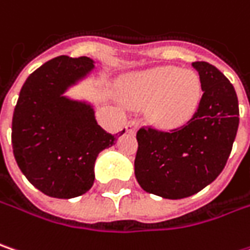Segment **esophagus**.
I'll return each mask as SVG.
<instances>
[{
    "instance_id": "34e87169",
    "label": "esophagus",
    "mask_w": 250,
    "mask_h": 250,
    "mask_svg": "<svg viewBox=\"0 0 250 250\" xmlns=\"http://www.w3.org/2000/svg\"><path fill=\"white\" fill-rule=\"evenodd\" d=\"M137 128H139V125H137V122H128L127 125H125V131L127 133H136L137 131Z\"/></svg>"
}]
</instances>
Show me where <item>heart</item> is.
Wrapping results in <instances>:
<instances>
[{"label": "heart", "mask_w": 250, "mask_h": 250, "mask_svg": "<svg viewBox=\"0 0 250 250\" xmlns=\"http://www.w3.org/2000/svg\"><path fill=\"white\" fill-rule=\"evenodd\" d=\"M122 96L133 109L150 107V119L161 128H177L188 123L198 110L202 84L192 70L160 66L127 76Z\"/></svg>", "instance_id": "heart-1"}]
</instances>
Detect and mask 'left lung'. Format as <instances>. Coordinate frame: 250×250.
Wrapping results in <instances>:
<instances>
[{
  "instance_id": "8db88e82",
  "label": "left lung",
  "mask_w": 250,
  "mask_h": 250,
  "mask_svg": "<svg viewBox=\"0 0 250 250\" xmlns=\"http://www.w3.org/2000/svg\"><path fill=\"white\" fill-rule=\"evenodd\" d=\"M204 95L194 117L169 133L137 131L134 174L140 187L167 199L191 197L216 180L232 151L239 125L238 96L222 72L194 62Z\"/></svg>"
}]
</instances>
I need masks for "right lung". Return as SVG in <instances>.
<instances>
[{
    "label": "right lung",
    "mask_w": 250,
    "mask_h": 250,
    "mask_svg": "<svg viewBox=\"0 0 250 250\" xmlns=\"http://www.w3.org/2000/svg\"><path fill=\"white\" fill-rule=\"evenodd\" d=\"M95 61L58 56L28 76L12 116L14 157L28 181L52 198L87 192L95 181V161L123 133L97 125L87 100L66 96L86 79Z\"/></svg>",
    "instance_id": "1"
}]
</instances>
